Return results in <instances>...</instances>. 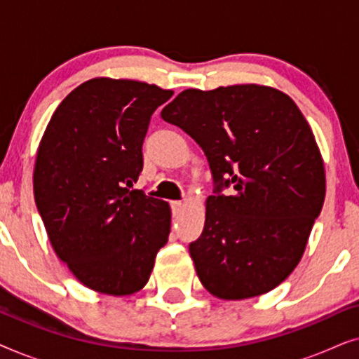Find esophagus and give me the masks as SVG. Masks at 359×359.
I'll use <instances>...</instances> for the list:
<instances>
[{
	"mask_svg": "<svg viewBox=\"0 0 359 359\" xmlns=\"http://www.w3.org/2000/svg\"><path fill=\"white\" fill-rule=\"evenodd\" d=\"M183 208L184 204L181 203V201H171V210H173V215H178Z\"/></svg>",
	"mask_w": 359,
	"mask_h": 359,
	"instance_id": "obj_1",
	"label": "esophagus"
}]
</instances>
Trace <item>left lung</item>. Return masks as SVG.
<instances>
[{"instance_id": "1", "label": "left lung", "mask_w": 359, "mask_h": 359, "mask_svg": "<svg viewBox=\"0 0 359 359\" xmlns=\"http://www.w3.org/2000/svg\"><path fill=\"white\" fill-rule=\"evenodd\" d=\"M161 119L208 156L214 194L201 237L189 245L203 286L219 299L257 297L301 262L325 199L313 132L291 97L271 86L184 90ZM232 185V195L222 189Z\"/></svg>"}]
</instances>
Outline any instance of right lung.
Returning a JSON list of instances; mask_svg holds the SVG:
<instances>
[{"mask_svg":"<svg viewBox=\"0 0 359 359\" xmlns=\"http://www.w3.org/2000/svg\"><path fill=\"white\" fill-rule=\"evenodd\" d=\"M171 96L144 81L93 78L58 104L39 144L34 198L48 240L96 292H139L168 242V203L130 188L150 117Z\"/></svg>","mask_w":359,"mask_h":359,"instance_id":"1","label":"right lung"}]
</instances>
